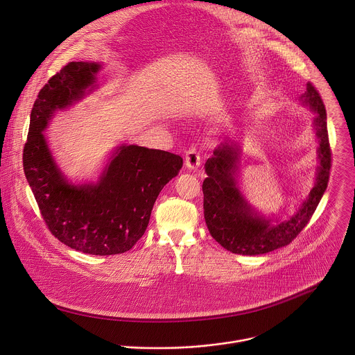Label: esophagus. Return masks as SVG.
Wrapping results in <instances>:
<instances>
[{"label":"esophagus","instance_id":"esophagus-1","mask_svg":"<svg viewBox=\"0 0 355 355\" xmlns=\"http://www.w3.org/2000/svg\"><path fill=\"white\" fill-rule=\"evenodd\" d=\"M202 163V153L196 148H189L185 153V166L191 170H196Z\"/></svg>","mask_w":355,"mask_h":355}]
</instances>
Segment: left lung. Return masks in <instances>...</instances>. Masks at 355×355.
I'll return each instance as SVG.
<instances>
[{
    "label": "left lung",
    "mask_w": 355,
    "mask_h": 355,
    "mask_svg": "<svg viewBox=\"0 0 355 355\" xmlns=\"http://www.w3.org/2000/svg\"><path fill=\"white\" fill-rule=\"evenodd\" d=\"M302 98L317 114L314 126L320 144V166L314 188L291 218L277 220L273 225L270 219L252 213L241 196L234 178L239 160V148L236 145H229V142L220 144L214 150L213 157L206 162V173L209 175L203 182L206 225L215 241L233 254L261 255L292 243L309 223L328 187L332 152L328 139L325 105L318 90L310 82Z\"/></svg>",
    "instance_id": "8db88e82"
}]
</instances>
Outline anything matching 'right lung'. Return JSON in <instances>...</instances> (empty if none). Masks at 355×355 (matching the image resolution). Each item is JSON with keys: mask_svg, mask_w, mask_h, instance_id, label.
I'll return each instance as SVG.
<instances>
[{"mask_svg": "<svg viewBox=\"0 0 355 355\" xmlns=\"http://www.w3.org/2000/svg\"><path fill=\"white\" fill-rule=\"evenodd\" d=\"M97 63L71 62L40 90L31 110L23 168L51 233L90 255L129 251L145 233L155 200L182 167L166 150L122 145L96 185H71L58 168L42 130L56 110L71 105L96 80Z\"/></svg>", "mask_w": 355, "mask_h": 355, "instance_id": "add662e5", "label": "right lung"}]
</instances>
